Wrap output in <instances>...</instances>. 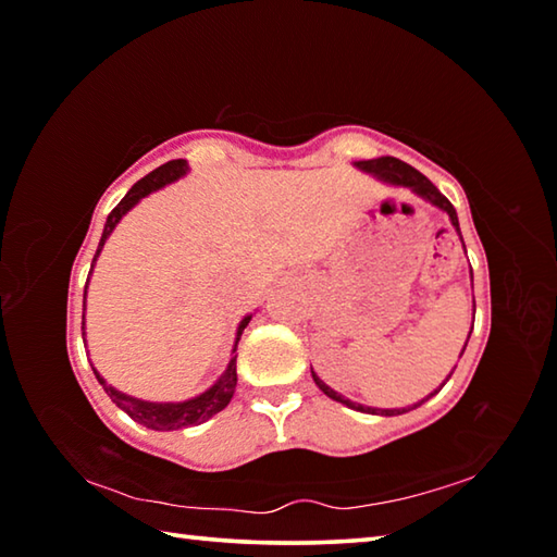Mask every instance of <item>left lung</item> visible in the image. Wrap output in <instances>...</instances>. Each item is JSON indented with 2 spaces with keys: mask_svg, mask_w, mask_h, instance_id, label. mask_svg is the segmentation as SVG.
<instances>
[{
  "mask_svg": "<svg viewBox=\"0 0 557 557\" xmlns=\"http://www.w3.org/2000/svg\"><path fill=\"white\" fill-rule=\"evenodd\" d=\"M354 166L356 169H361V172H366V174H371V176H375L379 178V182H383V184H391V186H405V188H410V191L414 194V196H420L422 201H428V203H432V206H437L440 211H445L447 215H449V221H451V225H455V231L459 233V238H461V231H459V219H457V211H455V206H451L445 196L440 194V188L430 182L428 176H422L418 169H412L410 164H405V162H400V159H395V157H379V159H363V162H354ZM471 329H474V324H471ZM471 329H469V336H471ZM469 336H467V342H469ZM465 348H467V344H465ZM465 348H461V354H465ZM461 354H459V358H461ZM451 373L455 371H449V375L445 379V383L451 379ZM312 379H314V383L319 385V391H322L324 395H329V398L332 400H336V403H342V405H346V408H351V410H358V412H369V414H385V418H391V414H403V412H408V410H414V408H420L422 403H428L432 395H437L440 391H442V383L440 388L435 391V393H430L428 398H422L420 403H414V405H408V408H369V405H361V403H354V400H348L346 395H342V393H336L332 385H326L322 379H319V375L312 371Z\"/></svg>",
  "mask_w": 557,
  "mask_h": 557,
  "instance_id": "obj_1",
  "label": "left lung"
}]
</instances>
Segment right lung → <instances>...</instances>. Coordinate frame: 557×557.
Listing matches in <instances>:
<instances>
[{"instance_id":"1","label":"right lung","mask_w":557,"mask_h":557,"mask_svg":"<svg viewBox=\"0 0 557 557\" xmlns=\"http://www.w3.org/2000/svg\"><path fill=\"white\" fill-rule=\"evenodd\" d=\"M186 172H188L186 159H172V162H166L159 169H154V172H149L145 178H139V182L129 188V191L125 194V199H122L115 206V209H112V213L108 215L106 228H102V235H100V245L96 250V258H92L90 275H92V268H96V260L100 258V252H102V245L108 243L112 231L117 228L122 215L135 209V206L143 201L145 196H149L152 191H159V188H164L166 184H174L176 178H182ZM90 275H88V282H90ZM86 297H88V285H86V289H83V342H86ZM250 319H252V314L243 317L238 329H235L233 354H231L228 366H225V371L221 373V379L215 381L209 391L196 395V398L178 400V403H152V400H143V398H132V395L112 388V385L106 379H102V375L96 369H92V373H96L98 383L110 395V400L115 403L120 410H125L132 420L139 422V425H145L149 430H159V432L201 425V422L213 418L215 412H221L233 398L235 383H238V373H235V358H238V356H235V348H238L243 329L250 324Z\"/></svg>"}]
</instances>
